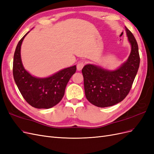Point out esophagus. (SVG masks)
<instances>
[{
  "mask_svg": "<svg viewBox=\"0 0 154 154\" xmlns=\"http://www.w3.org/2000/svg\"><path fill=\"white\" fill-rule=\"evenodd\" d=\"M84 65H85V63H84V62H78L77 63V66H76L78 71H80V70H82V68L84 67Z\"/></svg>",
  "mask_w": 154,
  "mask_h": 154,
  "instance_id": "esophagus-1",
  "label": "esophagus"
}]
</instances>
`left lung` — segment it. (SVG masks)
Segmentation results:
<instances>
[{
  "label": "left lung",
  "mask_w": 154,
  "mask_h": 154,
  "mask_svg": "<svg viewBox=\"0 0 154 154\" xmlns=\"http://www.w3.org/2000/svg\"><path fill=\"white\" fill-rule=\"evenodd\" d=\"M131 53L127 62L115 71L88 64L82 69L85 96L98 107L113 106L123 101L131 89L140 63L137 41L125 27Z\"/></svg>",
  "instance_id": "obj_1"
}]
</instances>
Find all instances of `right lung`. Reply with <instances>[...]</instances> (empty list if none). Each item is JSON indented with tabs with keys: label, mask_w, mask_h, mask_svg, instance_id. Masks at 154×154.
<instances>
[{
	"label": "right lung",
	"mask_w": 154,
	"mask_h": 154,
	"mask_svg": "<svg viewBox=\"0 0 154 154\" xmlns=\"http://www.w3.org/2000/svg\"><path fill=\"white\" fill-rule=\"evenodd\" d=\"M29 32L18 42L14 53L13 78L22 96L30 105L36 109H49L63 98L67 83L75 73L76 66L62 69L48 78L31 76L23 67L20 57L22 41Z\"/></svg>",
	"instance_id": "1"
}]
</instances>
